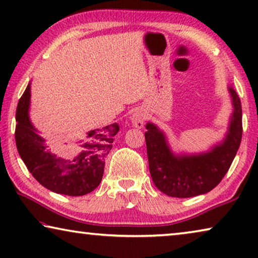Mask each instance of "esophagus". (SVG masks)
Masks as SVG:
<instances>
[{"label": "esophagus", "instance_id": "obj_1", "mask_svg": "<svg viewBox=\"0 0 258 258\" xmlns=\"http://www.w3.org/2000/svg\"><path fill=\"white\" fill-rule=\"evenodd\" d=\"M146 119V113L144 110H137L132 113V116L130 117V120L132 122V125L137 128H141L144 126Z\"/></svg>", "mask_w": 258, "mask_h": 258}]
</instances>
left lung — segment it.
I'll return each instance as SVG.
<instances>
[{"instance_id": "obj_1", "label": "left lung", "mask_w": 258, "mask_h": 258, "mask_svg": "<svg viewBox=\"0 0 258 258\" xmlns=\"http://www.w3.org/2000/svg\"><path fill=\"white\" fill-rule=\"evenodd\" d=\"M233 112L225 138L203 153H174L166 133L146 124L149 172L155 186L170 197L189 198L210 192L224 178L242 139V109L236 91L228 87Z\"/></svg>"}]
</instances>
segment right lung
Wrapping results in <instances>:
<instances>
[{"instance_id": "right-lung-1", "label": "right lung", "mask_w": 258, "mask_h": 258, "mask_svg": "<svg viewBox=\"0 0 258 258\" xmlns=\"http://www.w3.org/2000/svg\"><path fill=\"white\" fill-rule=\"evenodd\" d=\"M31 83L19 99L16 110L17 151L32 176L46 189L67 196L90 194L101 183L105 159L112 149L117 122L87 133L86 140L80 141L81 153L73 160L57 157L51 153L46 140L38 134L30 119Z\"/></svg>"}]
</instances>
